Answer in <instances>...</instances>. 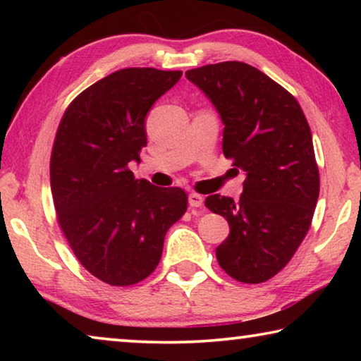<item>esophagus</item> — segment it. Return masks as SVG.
<instances>
[{
    "label": "esophagus",
    "mask_w": 361,
    "mask_h": 361,
    "mask_svg": "<svg viewBox=\"0 0 361 361\" xmlns=\"http://www.w3.org/2000/svg\"><path fill=\"white\" fill-rule=\"evenodd\" d=\"M188 202H189V207H192V209H197V207H202L204 197L197 192H191L188 195Z\"/></svg>",
    "instance_id": "esophagus-1"
}]
</instances>
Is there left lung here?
I'll use <instances>...</instances> for the list:
<instances>
[{"instance_id": "1", "label": "left lung", "mask_w": 361, "mask_h": 361, "mask_svg": "<svg viewBox=\"0 0 361 361\" xmlns=\"http://www.w3.org/2000/svg\"><path fill=\"white\" fill-rule=\"evenodd\" d=\"M186 78L215 105L224 124V156L247 173L237 202L219 194L205 199L231 229L216 259L239 282H266L301 245L319 199L307 119L288 90L248 63L205 65Z\"/></svg>"}]
</instances>
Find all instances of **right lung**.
Returning a JSON list of instances; mask_svg holds the SVG:
<instances>
[{"instance_id": "right-lung-1", "label": "right lung", "mask_w": 361, "mask_h": 361, "mask_svg": "<svg viewBox=\"0 0 361 361\" xmlns=\"http://www.w3.org/2000/svg\"><path fill=\"white\" fill-rule=\"evenodd\" d=\"M181 71L124 68L66 108L54 140L51 189L57 219L79 262L102 282L129 286L157 267L170 226L188 209L181 188L135 180L145 118Z\"/></svg>"}]
</instances>
